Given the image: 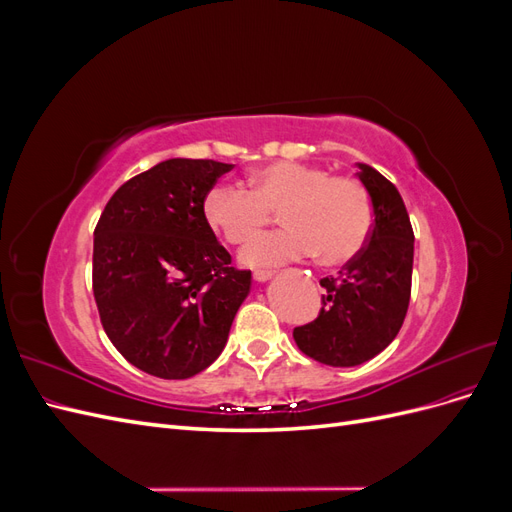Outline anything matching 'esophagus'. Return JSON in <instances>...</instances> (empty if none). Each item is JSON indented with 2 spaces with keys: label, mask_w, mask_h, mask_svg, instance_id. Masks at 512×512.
<instances>
[{
  "label": "esophagus",
  "mask_w": 512,
  "mask_h": 512,
  "mask_svg": "<svg viewBox=\"0 0 512 512\" xmlns=\"http://www.w3.org/2000/svg\"><path fill=\"white\" fill-rule=\"evenodd\" d=\"M271 277H273L271 271H254V282H258V284L271 280Z\"/></svg>",
  "instance_id": "obj_1"
}]
</instances>
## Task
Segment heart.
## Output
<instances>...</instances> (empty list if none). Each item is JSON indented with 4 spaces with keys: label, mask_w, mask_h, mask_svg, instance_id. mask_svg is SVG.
I'll return each instance as SVG.
<instances>
[{
    "label": "heart",
    "mask_w": 512,
    "mask_h": 512,
    "mask_svg": "<svg viewBox=\"0 0 512 512\" xmlns=\"http://www.w3.org/2000/svg\"><path fill=\"white\" fill-rule=\"evenodd\" d=\"M250 188L213 185L205 198V218L220 235L239 245L267 226L280 209L284 228L260 235L243 247L241 262L269 269L318 254L322 265H344L363 252L374 226L367 190L350 177H333L314 164L280 160L250 175Z\"/></svg>",
    "instance_id": "heart-1"
}]
</instances>
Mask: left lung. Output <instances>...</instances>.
<instances>
[{"label": "left lung", "instance_id": "obj_1", "mask_svg": "<svg viewBox=\"0 0 512 512\" xmlns=\"http://www.w3.org/2000/svg\"><path fill=\"white\" fill-rule=\"evenodd\" d=\"M359 179L374 207V226L363 252L324 277L322 309L314 322L292 331L299 350L331 367L374 359L404 324L414 260V232L404 200L376 168L359 164Z\"/></svg>", "mask_w": 512, "mask_h": 512}]
</instances>
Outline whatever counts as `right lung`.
<instances>
[{"label": "right lung", "instance_id": "1", "mask_svg": "<svg viewBox=\"0 0 512 512\" xmlns=\"http://www.w3.org/2000/svg\"><path fill=\"white\" fill-rule=\"evenodd\" d=\"M232 164L170 158L108 200L94 232V297L102 327L126 361L185 380L222 354L252 273L205 218L209 190Z\"/></svg>", "mask_w": 512, "mask_h": 512}]
</instances>
